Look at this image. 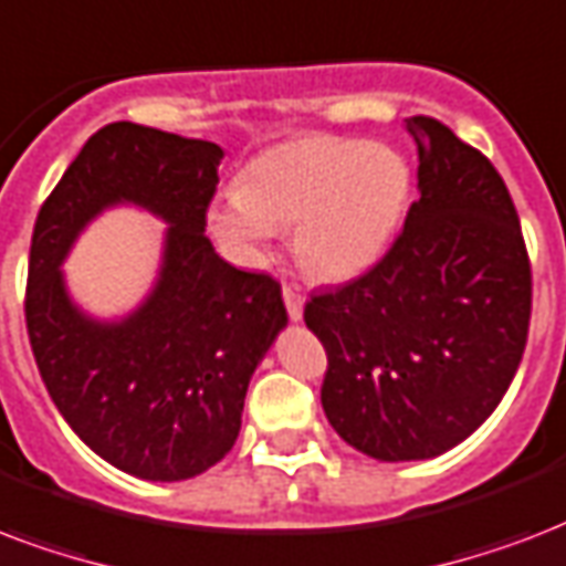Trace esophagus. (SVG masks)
I'll return each mask as SVG.
<instances>
[{"label":"esophagus","mask_w":566,"mask_h":566,"mask_svg":"<svg viewBox=\"0 0 566 566\" xmlns=\"http://www.w3.org/2000/svg\"><path fill=\"white\" fill-rule=\"evenodd\" d=\"M283 301H286V313L292 322H301L304 315V295L295 286H283Z\"/></svg>","instance_id":"obj_1"}]
</instances>
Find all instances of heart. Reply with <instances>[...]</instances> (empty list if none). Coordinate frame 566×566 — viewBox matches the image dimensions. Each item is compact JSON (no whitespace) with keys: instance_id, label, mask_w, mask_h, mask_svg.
<instances>
[{"instance_id":"1","label":"heart","mask_w":566,"mask_h":566,"mask_svg":"<svg viewBox=\"0 0 566 566\" xmlns=\"http://www.w3.org/2000/svg\"><path fill=\"white\" fill-rule=\"evenodd\" d=\"M410 197V168L387 144L313 133L260 153L239 191L209 209L227 251L256 262L277 230L292 231L297 265L318 280H352L392 242Z\"/></svg>"}]
</instances>
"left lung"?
Wrapping results in <instances>:
<instances>
[{"label":"left lung","instance_id":"left-lung-1","mask_svg":"<svg viewBox=\"0 0 566 566\" xmlns=\"http://www.w3.org/2000/svg\"><path fill=\"white\" fill-rule=\"evenodd\" d=\"M419 200L384 260L306 301L322 339V407L375 461H424L488 419L523 360L532 265L499 170L449 126L405 120Z\"/></svg>","mask_w":566,"mask_h":566}]
</instances>
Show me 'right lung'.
<instances>
[{
  "label": "right lung",
  "instance_id": "1",
  "mask_svg": "<svg viewBox=\"0 0 566 566\" xmlns=\"http://www.w3.org/2000/svg\"><path fill=\"white\" fill-rule=\"evenodd\" d=\"M223 150L150 126H103L38 212L25 327L52 401L87 449L144 481H186L221 461L244 396L289 315L280 283L223 262L206 209ZM135 202L170 222L160 280L117 323L69 301L60 262L96 213Z\"/></svg>",
  "mask_w": 566,
  "mask_h": 566
}]
</instances>
